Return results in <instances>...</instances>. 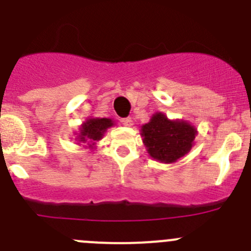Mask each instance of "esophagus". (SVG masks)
Instances as JSON below:
<instances>
[{
	"label": "esophagus",
	"mask_w": 251,
	"mask_h": 251,
	"mask_svg": "<svg viewBox=\"0 0 251 251\" xmlns=\"http://www.w3.org/2000/svg\"><path fill=\"white\" fill-rule=\"evenodd\" d=\"M121 124L125 126H131L132 125V119L131 118H124L121 119Z\"/></svg>",
	"instance_id": "34e87169"
}]
</instances>
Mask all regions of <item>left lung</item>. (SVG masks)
I'll use <instances>...</instances> for the list:
<instances>
[{
	"label": "left lung",
	"mask_w": 251,
	"mask_h": 251,
	"mask_svg": "<svg viewBox=\"0 0 251 251\" xmlns=\"http://www.w3.org/2000/svg\"><path fill=\"white\" fill-rule=\"evenodd\" d=\"M150 156L165 163H172L192 149L196 128L184 121H171L158 112L141 128Z\"/></svg>",
	"instance_id": "left-lung-1"
}]
</instances>
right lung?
<instances>
[{
	"instance_id": "obj_1",
	"label": "right lung",
	"mask_w": 251,
	"mask_h": 251,
	"mask_svg": "<svg viewBox=\"0 0 251 251\" xmlns=\"http://www.w3.org/2000/svg\"><path fill=\"white\" fill-rule=\"evenodd\" d=\"M112 126V121L110 119H90L81 126V132L79 141L83 142H95L99 141L102 137L107 127Z\"/></svg>"
}]
</instances>
